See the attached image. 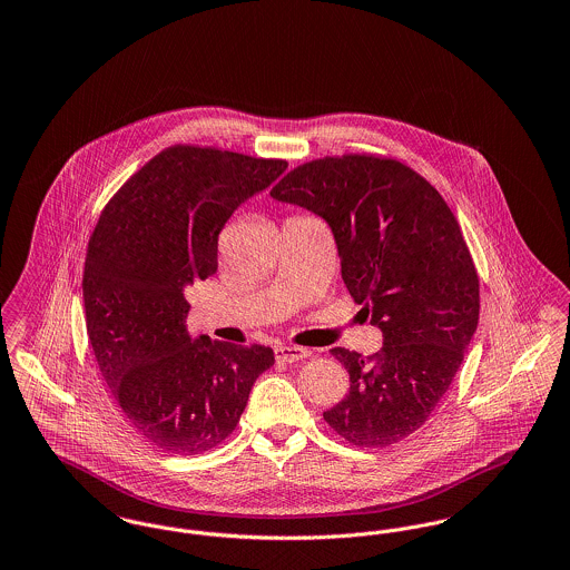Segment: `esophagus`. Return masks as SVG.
Wrapping results in <instances>:
<instances>
[{"label": "esophagus", "mask_w": 570, "mask_h": 570, "mask_svg": "<svg viewBox=\"0 0 570 570\" xmlns=\"http://www.w3.org/2000/svg\"><path fill=\"white\" fill-rule=\"evenodd\" d=\"M309 356L307 348L301 346H277L275 348V358L284 361V363H295V361H303Z\"/></svg>", "instance_id": "1"}]
</instances>
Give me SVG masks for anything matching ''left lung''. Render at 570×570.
<instances>
[{"mask_svg": "<svg viewBox=\"0 0 570 570\" xmlns=\"http://www.w3.org/2000/svg\"><path fill=\"white\" fill-rule=\"evenodd\" d=\"M331 226L342 279L382 331V348L331 354L348 395L325 421L356 446L414 434L440 404L479 325V275L434 186L393 158L348 154L301 164L272 190Z\"/></svg>", "mask_w": 570, "mask_h": 570, "instance_id": "obj_1", "label": "left lung"}]
</instances>
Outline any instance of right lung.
<instances>
[{"label":"right lung","instance_id":"right-lung-1","mask_svg":"<svg viewBox=\"0 0 570 570\" xmlns=\"http://www.w3.org/2000/svg\"><path fill=\"white\" fill-rule=\"evenodd\" d=\"M284 160L175 145L117 191L87 245L82 298L91 348L112 397L158 449L196 455L224 442L267 346L196 340L186 291L217 272L224 224L286 170Z\"/></svg>","mask_w":570,"mask_h":570}]
</instances>
